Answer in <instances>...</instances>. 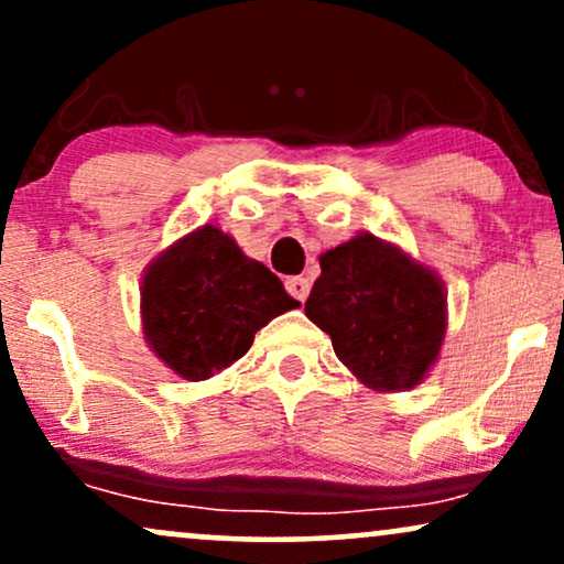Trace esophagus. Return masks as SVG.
<instances>
[{"instance_id":"1","label":"esophagus","mask_w":564,"mask_h":564,"mask_svg":"<svg viewBox=\"0 0 564 564\" xmlns=\"http://www.w3.org/2000/svg\"><path fill=\"white\" fill-rule=\"evenodd\" d=\"M286 291L291 296H294V300L304 302V300H307V294H310V281H307V278H302V275L286 278Z\"/></svg>"}]
</instances>
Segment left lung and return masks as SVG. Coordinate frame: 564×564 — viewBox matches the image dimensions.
Listing matches in <instances>:
<instances>
[{"label":"left lung","mask_w":564,"mask_h":564,"mask_svg":"<svg viewBox=\"0 0 564 564\" xmlns=\"http://www.w3.org/2000/svg\"><path fill=\"white\" fill-rule=\"evenodd\" d=\"M304 315L332 336L336 358L377 392L422 384L448 332L440 275L373 232L321 254Z\"/></svg>","instance_id":"1"}]
</instances>
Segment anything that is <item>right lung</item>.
Wrapping results in <instances>:
<instances>
[{
  "label": "right lung",
  "instance_id": "obj_1",
  "mask_svg": "<svg viewBox=\"0 0 564 564\" xmlns=\"http://www.w3.org/2000/svg\"><path fill=\"white\" fill-rule=\"evenodd\" d=\"M300 307L262 262L232 236L200 225L145 268L140 286L142 334L166 368L204 381L249 352L254 334Z\"/></svg>",
  "mask_w": 564,
  "mask_h": 564
}]
</instances>
